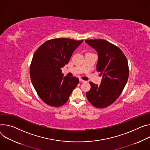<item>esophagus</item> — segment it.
I'll list each match as a JSON object with an SVG mask.
<instances>
[{
    "label": "esophagus",
    "mask_w": 150,
    "mask_h": 150,
    "mask_svg": "<svg viewBox=\"0 0 150 150\" xmlns=\"http://www.w3.org/2000/svg\"><path fill=\"white\" fill-rule=\"evenodd\" d=\"M79 81H80L81 83H85V82H86V81H84V80H83L82 79H79Z\"/></svg>",
    "instance_id": "1"
}]
</instances>
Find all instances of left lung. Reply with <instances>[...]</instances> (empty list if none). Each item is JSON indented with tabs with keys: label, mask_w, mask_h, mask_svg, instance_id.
I'll use <instances>...</instances> for the list:
<instances>
[{
	"label": "left lung",
	"mask_w": 150,
	"mask_h": 150,
	"mask_svg": "<svg viewBox=\"0 0 150 150\" xmlns=\"http://www.w3.org/2000/svg\"><path fill=\"white\" fill-rule=\"evenodd\" d=\"M86 42L98 53L96 70L102 76L100 86L90 82L91 88L86 96L94 106L105 108L117 100L126 84L129 74L127 60L118 47L105 40Z\"/></svg>",
	"instance_id": "1"
}]
</instances>
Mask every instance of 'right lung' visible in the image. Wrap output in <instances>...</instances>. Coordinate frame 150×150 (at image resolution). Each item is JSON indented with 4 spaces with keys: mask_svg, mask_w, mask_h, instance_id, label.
<instances>
[{
    "mask_svg": "<svg viewBox=\"0 0 150 150\" xmlns=\"http://www.w3.org/2000/svg\"><path fill=\"white\" fill-rule=\"evenodd\" d=\"M83 40L68 38L48 40L33 56L30 76L38 94L47 105L59 107L66 103L79 83L75 76H64L61 68L69 63L75 49Z\"/></svg>",
    "mask_w": 150,
    "mask_h": 150,
    "instance_id": "right-lung-1",
    "label": "right lung"
}]
</instances>
